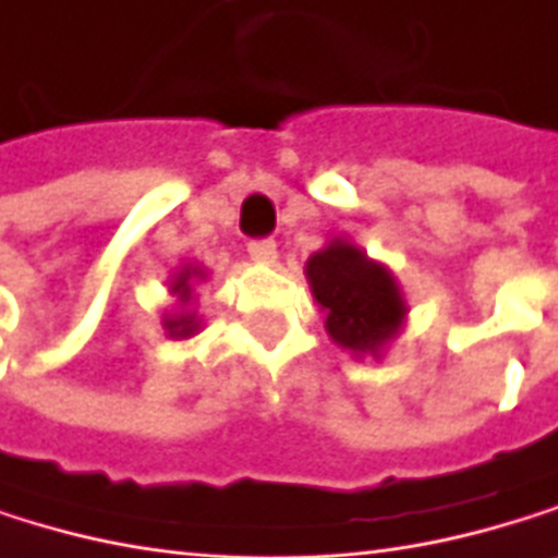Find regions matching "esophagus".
Wrapping results in <instances>:
<instances>
[{
    "instance_id": "1",
    "label": "esophagus",
    "mask_w": 558,
    "mask_h": 558,
    "mask_svg": "<svg viewBox=\"0 0 558 558\" xmlns=\"http://www.w3.org/2000/svg\"><path fill=\"white\" fill-rule=\"evenodd\" d=\"M247 254H251V260H257V264H277V244L274 241H251L247 244Z\"/></svg>"
}]
</instances>
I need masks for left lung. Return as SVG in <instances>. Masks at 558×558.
I'll return each instance as SVG.
<instances>
[{
	"label": "left lung",
	"mask_w": 558,
	"mask_h": 558,
	"mask_svg": "<svg viewBox=\"0 0 558 558\" xmlns=\"http://www.w3.org/2000/svg\"><path fill=\"white\" fill-rule=\"evenodd\" d=\"M307 284L324 311V327L356 361L377 356L407 324V301L387 264L367 257L347 238H330L307 257Z\"/></svg>",
	"instance_id": "8db88e82"
}]
</instances>
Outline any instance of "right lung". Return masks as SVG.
Masks as SVG:
<instances>
[{
  "label": "right lung",
  "instance_id": "obj_1",
  "mask_svg": "<svg viewBox=\"0 0 558 558\" xmlns=\"http://www.w3.org/2000/svg\"><path fill=\"white\" fill-rule=\"evenodd\" d=\"M205 277H208V270L202 264H184L178 274H171L168 291L178 301V311L174 314H165V320H161V327H165V333L171 340H187V337H194L197 330H202V317H197L194 311H187V307H191V288H194V281H205Z\"/></svg>",
  "mask_w": 558,
  "mask_h": 558
}]
</instances>
